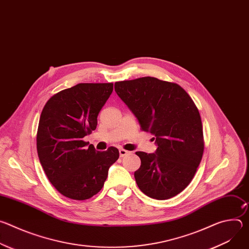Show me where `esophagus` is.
Returning <instances> with one entry per match:
<instances>
[{"label":"esophagus","instance_id":"obj_1","mask_svg":"<svg viewBox=\"0 0 249 249\" xmlns=\"http://www.w3.org/2000/svg\"><path fill=\"white\" fill-rule=\"evenodd\" d=\"M128 154H129V152H128V151H126V150H124V149H120V150H119L120 158H123V157H125L126 155H128Z\"/></svg>","mask_w":249,"mask_h":249}]
</instances>
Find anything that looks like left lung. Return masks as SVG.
I'll use <instances>...</instances> for the list:
<instances>
[{
    "mask_svg": "<svg viewBox=\"0 0 249 249\" xmlns=\"http://www.w3.org/2000/svg\"><path fill=\"white\" fill-rule=\"evenodd\" d=\"M118 96L145 132L155 137L153 154L137 152L141 166L134 176L147 196L166 200L183 191L199 166L203 151L202 121L195 103L177 84L144 77L117 82Z\"/></svg>",
    "mask_w": 249,
    "mask_h": 249,
    "instance_id": "left-lung-1",
    "label": "left lung"
}]
</instances>
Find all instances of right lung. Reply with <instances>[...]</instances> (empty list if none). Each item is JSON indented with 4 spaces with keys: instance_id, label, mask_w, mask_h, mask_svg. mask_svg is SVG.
<instances>
[{
    "instance_id": "add662e5",
    "label": "right lung",
    "mask_w": 249,
    "mask_h": 249,
    "mask_svg": "<svg viewBox=\"0 0 249 249\" xmlns=\"http://www.w3.org/2000/svg\"><path fill=\"white\" fill-rule=\"evenodd\" d=\"M112 90L111 83L78 84L54 94L41 112L38 158L49 181L65 197L86 200L97 194L119 158L114 147L99 152L83 141L95 130Z\"/></svg>"
}]
</instances>
